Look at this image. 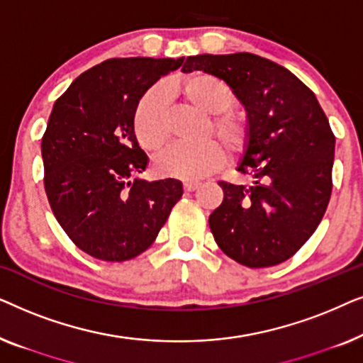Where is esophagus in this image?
Here are the masks:
<instances>
[{
    "label": "esophagus",
    "instance_id": "34e87169",
    "mask_svg": "<svg viewBox=\"0 0 363 363\" xmlns=\"http://www.w3.org/2000/svg\"><path fill=\"white\" fill-rule=\"evenodd\" d=\"M198 186H200V183H198V182H185V183H183V188H185V191H195Z\"/></svg>",
    "mask_w": 363,
    "mask_h": 363
}]
</instances>
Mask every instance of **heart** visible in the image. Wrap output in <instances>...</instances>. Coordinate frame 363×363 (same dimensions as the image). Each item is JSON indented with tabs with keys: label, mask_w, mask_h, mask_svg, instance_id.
I'll list each match as a JSON object with an SVG mask.
<instances>
[{
	"label": "heart",
	"mask_w": 363,
	"mask_h": 363,
	"mask_svg": "<svg viewBox=\"0 0 363 363\" xmlns=\"http://www.w3.org/2000/svg\"><path fill=\"white\" fill-rule=\"evenodd\" d=\"M172 91L183 97L188 106L203 116H215L231 106V94L215 77L193 72L172 84ZM213 130L230 150H240L245 143L246 130L238 118L223 116L213 122ZM135 133L147 150H158L165 140L162 113V92L152 91L142 99L135 112ZM225 160L223 148L216 142L196 145L175 143L163 150L155 160L157 172L163 177L182 180H200L210 175Z\"/></svg>",
	"instance_id": "1"
}]
</instances>
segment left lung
I'll return each instance as SVG.
<instances>
[{
    "instance_id": "obj_1",
    "label": "left lung",
    "mask_w": 363,
    "mask_h": 363,
    "mask_svg": "<svg viewBox=\"0 0 363 363\" xmlns=\"http://www.w3.org/2000/svg\"><path fill=\"white\" fill-rule=\"evenodd\" d=\"M182 71L221 79L246 113L236 170L250 183L220 182L225 196L208 220L215 241L247 267L289 259L319 226L332 193L335 138L314 92L250 52L190 56Z\"/></svg>"
}]
</instances>
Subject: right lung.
I'll use <instances>...</instances> for the list:
<instances>
[{
    "instance_id": "1",
    "label": "right lung",
    "mask_w": 363,
    "mask_h": 363,
    "mask_svg": "<svg viewBox=\"0 0 363 363\" xmlns=\"http://www.w3.org/2000/svg\"><path fill=\"white\" fill-rule=\"evenodd\" d=\"M183 59H107L54 102L41 142L44 188L62 230L97 259L150 247L183 195L175 178H138L148 157L133 125L140 99Z\"/></svg>"
}]
</instances>
